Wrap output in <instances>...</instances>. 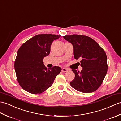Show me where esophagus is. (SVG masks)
<instances>
[{
  "label": "esophagus",
  "instance_id": "34e87169",
  "mask_svg": "<svg viewBox=\"0 0 121 121\" xmlns=\"http://www.w3.org/2000/svg\"><path fill=\"white\" fill-rule=\"evenodd\" d=\"M62 72H67V71H68V69H66V68H62Z\"/></svg>",
  "mask_w": 121,
  "mask_h": 121
}]
</instances>
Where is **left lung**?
Listing matches in <instances>:
<instances>
[{
	"label": "left lung",
	"mask_w": 121,
	"mask_h": 121,
	"mask_svg": "<svg viewBox=\"0 0 121 121\" xmlns=\"http://www.w3.org/2000/svg\"><path fill=\"white\" fill-rule=\"evenodd\" d=\"M73 46L76 59H80L81 72L72 69L75 78L70 85L83 93L93 92L99 88L107 73V56L97 42L86 35H73L63 36Z\"/></svg>",
	"instance_id": "left-lung-1"
}]
</instances>
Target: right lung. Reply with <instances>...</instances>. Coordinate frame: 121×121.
Wrapping results in <instances>:
<instances>
[{
    "label": "right lung",
    "mask_w": 121,
    "mask_h": 121,
    "mask_svg": "<svg viewBox=\"0 0 121 121\" xmlns=\"http://www.w3.org/2000/svg\"><path fill=\"white\" fill-rule=\"evenodd\" d=\"M61 35L41 34L33 36L19 47L14 68L17 79L22 88L32 94L41 93L51 86L61 71L59 66L47 69L43 63L49 55L50 46Z\"/></svg>",
    "instance_id": "add662e5"
}]
</instances>
